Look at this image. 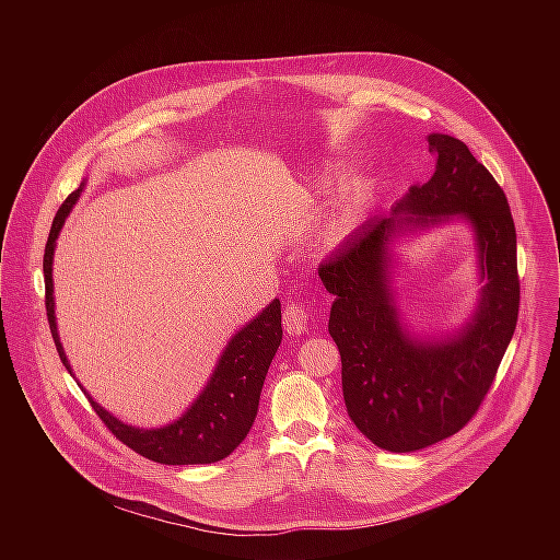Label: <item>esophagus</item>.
<instances>
[{"mask_svg": "<svg viewBox=\"0 0 560 560\" xmlns=\"http://www.w3.org/2000/svg\"><path fill=\"white\" fill-rule=\"evenodd\" d=\"M282 320H284L287 334L300 336V334H304V331L308 329V325H311V320H313V315H311V311H308L306 306H302V304H289V306L284 308Z\"/></svg>", "mask_w": 560, "mask_h": 560, "instance_id": "esophagus-1", "label": "esophagus"}]
</instances>
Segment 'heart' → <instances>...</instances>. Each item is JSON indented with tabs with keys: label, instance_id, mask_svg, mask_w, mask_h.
I'll list each match as a JSON object with an SVG mask.
<instances>
[{
	"label": "heart",
	"instance_id": "heart-1",
	"mask_svg": "<svg viewBox=\"0 0 560 560\" xmlns=\"http://www.w3.org/2000/svg\"><path fill=\"white\" fill-rule=\"evenodd\" d=\"M329 180L331 178L327 174H319L315 187L317 189L325 187ZM369 189H371V180L364 174H353L340 185L329 211L319 222L320 243H325L327 247H334L347 240L360 226L366 211Z\"/></svg>",
	"mask_w": 560,
	"mask_h": 560
}]
</instances>
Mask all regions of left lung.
<instances>
[{
	"mask_svg": "<svg viewBox=\"0 0 560 560\" xmlns=\"http://www.w3.org/2000/svg\"><path fill=\"white\" fill-rule=\"evenodd\" d=\"M433 176L409 187L319 267L334 295L327 329L340 351L342 397L375 446L413 453L455 435L479 409L513 338L520 311L517 240L504 191L468 147L427 136ZM462 221L476 243L481 289L462 326L424 332L399 306L398 247Z\"/></svg>",
	"mask_w": 560,
	"mask_h": 560,
	"instance_id": "8db88e82",
	"label": "left lung"
}]
</instances>
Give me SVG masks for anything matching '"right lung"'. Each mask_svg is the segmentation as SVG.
Wrapping results in <instances>:
<instances>
[{
	"mask_svg": "<svg viewBox=\"0 0 560 560\" xmlns=\"http://www.w3.org/2000/svg\"><path fill=\"white\" fill-rule=\"evenodd\" d=\"M85 189V178L80 187L67 198V202L56 213L51 224V233L45 247V289H47V317L51 336L56 340L60 360L67 371L75 377L73 366L65 353L60 342L58 320H56V295H54V254L56 241L62 233L67 218L80 200ZM282 340V313L280 300L269 302L256 317L241 325L240 329L229 338L222 349L215 369L211 371L205 388L187 405V409L172 422L161 427H136L127 424L107 411L101 402L88 395L98 418L107 424V429L129 448L140 453L142 457L165 464V466H198V464H215L229 457L245 435L249 433L256 411L265 375L269 364Z\"/></svg>",
	"mask_w": 560,
	"mask_h": 560,
	"instance_id": "add662e5",
	"label": "right lung"
}]
</instances>
